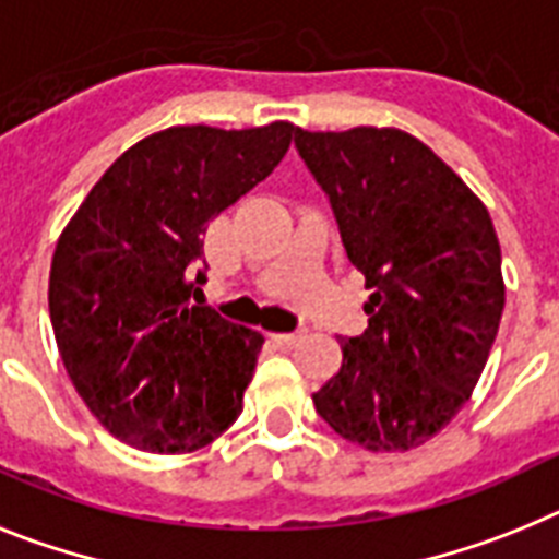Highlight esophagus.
I'll list each match as a JSON object with an SVG mask.
<instances>
[{
    "label": "esophagus",
    "instance_id": "esophagus-1",
    "mask_svg": "<svg viewBox=\"0 0 559 559\" xmlns=\"http://www.w3.org/2000/svg\"><path fill=\"white\" fill-rule=\"evenodd\" d=\"M275 343H281V346H295V343H300V337H304V332H284V334H273Z\"/></svg>",
    "mask_w": 559,
    "mask_h": 559
}]
</instances>
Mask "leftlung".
<instances>
[{
	"label": "left lung",
	"instance_id": "8db88e82",
	"mask_svg": "<svg viewBox=\"0 0 559 559\" xmlns=\"http://www.w3.org/2000/svg\"><path fill=\"white\" fill-rule=\"evenodd\" d=\"M295 145L373 289L368 329L340 337V371L312 402L343 439L405 453L453 421L487 366L507 300L498 233L467 182L402 129H298Z\"/></svg>",
	"mask_w": 559,
	"mask_h": 559
}]
</instances>
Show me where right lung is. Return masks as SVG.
Segmentation results:
<instances>
[{"label":"right lung","instance_id":"add662e5","mask_svg":"<svg viewBox=\"0 0 559 559\" xmlns=\"http://www.w3.org/2000/svg\"><path fill=\"white\" fill-rule=\"evenodd\" d=\"M295 132L275 120L148 134L58 236L47 289L58 354L90 414L129 448L193 453L239 419L264 334L191 304L202 233L273 174Z\"/></svg>","mask_w":559,"mask_h":559}]
</instances>
